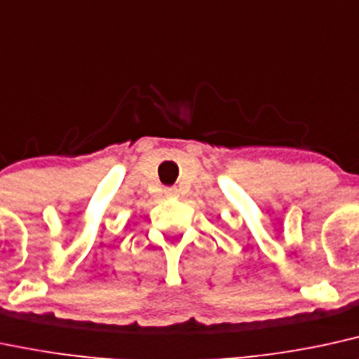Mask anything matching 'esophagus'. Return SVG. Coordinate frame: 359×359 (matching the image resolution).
<instances>
[{
    "label": "esophagus",
    "mask_w": 359,
    "mask_h": 359,
    "mask_svg": "<svg viewBox=\"0 0 359 359\" xmlns=\"http://www.w3.org/2000/svg\"><path fill=\"white\" fill-rule=\"evenodd\" d=\"M163 194H165L167 198H175V197H179V189L168 187V189H165V191H163Z\"/></svg>",
    "instance_id": "esophagus-1"
}]
</instances>
